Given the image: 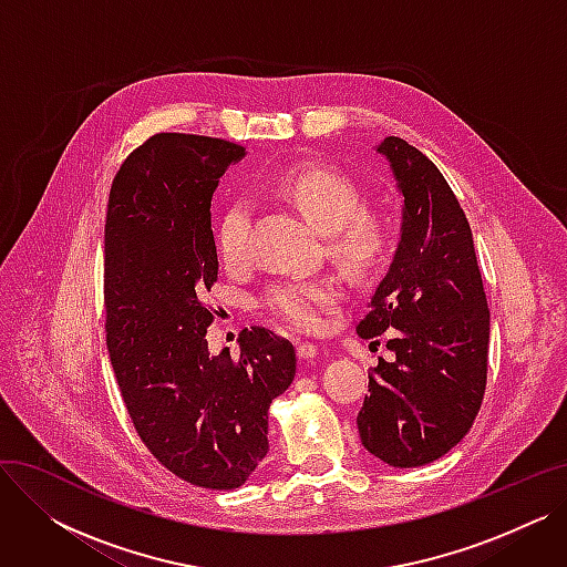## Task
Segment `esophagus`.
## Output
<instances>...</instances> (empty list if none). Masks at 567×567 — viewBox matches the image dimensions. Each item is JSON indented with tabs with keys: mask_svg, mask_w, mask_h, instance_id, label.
I'll return each instance as SVG.
<instances>
[{
	"mask_svg": "<svg viewBox=\"0 0 567 567\" xmlns=\"http://www.w3.org/2000/svg\"><path fill=\"white\" fill-rule=\"evenodd\" d=\"M296 351H299V359L301 361H312L317 355V347L312 342H301L299 347H296Z\"/></svg>",
	"mask_w": 567,
	"mask_h": 567,
	"instance_id": "obj_1",
	"label": "esophagus"
}]
</instances>
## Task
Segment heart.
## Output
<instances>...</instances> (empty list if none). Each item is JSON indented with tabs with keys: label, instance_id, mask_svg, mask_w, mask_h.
Returning <instances> with one entry per match:
<instances>
[{
	"label": "heart",
	"instance_id": "b5f03b06",
	"mask_svg": "<svg viewBox=\"0 0 567 567\" xmlns=\"http://www.w3.org/2000/svg\"><path fill=\"white\" fill-rule=\"evenodd\" d=\"M274 188L289 199L319 229L326 231L331 255L355 274H370L389 255L393 223L389 214L363 206V193L353 178L336 167L303 163L280 172ZM216 244L229 268L252 259V204L234 197L216 223ZM344 299L336 278H282L268 285L259 306L293 329L317 331Z\"/></svg>",
	"mask_w": 567,
	"mask_h": 567
}]
</instances>
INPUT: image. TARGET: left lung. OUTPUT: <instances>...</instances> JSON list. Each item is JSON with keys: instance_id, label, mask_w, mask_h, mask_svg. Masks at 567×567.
Returning a JSON list of instances; mask_svg holds the SVG:
<instances>
[{"instance_id": "obj_1", "label": "left lung", "mask_w": 567, "mask_h": 567, "mask_svg": "<svg viewBox=\"0 0 567 567\" xmlns=\"http://www.w3.org/2000/svg\"><path fill=\"white\" fill-rule=\"evenodd\" d=\"M377 152L404 197L402 236L355 331L365 340L391 331L395 361L372 368L355 423L374 457L411 468L449 453L481 411L489 308L468 220L439 167L393 135Z\"/></svg>"}]
</instances>
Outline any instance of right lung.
I'll list each match as a JSON object with an SVG mask.
<instances>
[{"instance_id":"right-lung-1","label":"right lung","mask_w":567,"mask_h":567,"mask_svg":"<svg viewBox=\"0 0 567 567\" xmlns=\"http://www.w3.org/2000/svg\"><path fill=\"white\" fill-rule=\"evenodd\" d=\"M246 148L156 133L118 167L105 218V340L135 432L167 471L241 487L268 453V406L296 374L293 344L252 326L241 353H208L218 280L212 197Z\"/></svg>"}]
</instances>
